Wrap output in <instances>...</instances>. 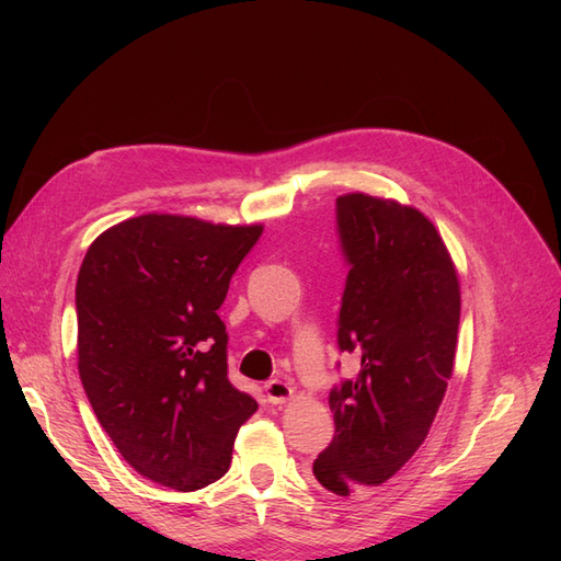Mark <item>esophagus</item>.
<instances>
[{"instance_id":"esophagus-1","label":"esophagus","mask_w":561,"mask_h":561,"mask_svg":"<svg viewBox=\"0 0 561 561\" xmlns=\"http://www.w3.org/2000/svg\"><path fill=\"white\" fill-rule=\"evenodd\" d=\"M264 396L271 404H280L293 396V386L280 381V379H271L264 383Z\"/></svg>"}]
</instances>
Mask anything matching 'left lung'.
I'll list each match as a JSON object with an SVG mask.
<instances>
[{"label":"left lung","instance_id":"left-lung-1","mask_svg":"<svg viewBox=\"0 0 561 561\" xmlns=\"http://www.w3.org/2000/svg\"><path fill=\"white\" fill-rule=\"evenodd\" d=\"M348 276L336 346L360 371L330 390L332 443L313 478L336 496L379 486L426 439L454 369L461 295L449 252L414 208L367 194L336 198Z\"/></svg>","mask_w":561,"mask_h":561}]
</instances>
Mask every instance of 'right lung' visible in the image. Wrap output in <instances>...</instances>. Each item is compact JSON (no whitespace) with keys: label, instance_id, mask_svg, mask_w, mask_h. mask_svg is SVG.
Returning <instances> with one entry per match:
<instances>
[{"label":"right lung","instance_id":"right-lung-1","mask_svg":"<svg viewBox=\"0 0 561 561\" xmlns=\"http://www.w3.org/2000/svg\"><path fill=\"white\" fill-rule=\"evenodd\" d=\"M262 227L142 215L107 229L77 278L79 377L126 461L178 491L222 478L257 402L227 371L217 309Z\"/></svg>","mask_w":561,"mask_h":561}]
</instances>
